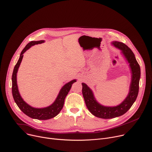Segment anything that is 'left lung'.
Wrapping results in <instances>:
<instances>
[{
	"label": "left lung",
	"mask_w": 152,
	"mask_h": 152,
	"mask_svg": "<svg viewBox=\"0 0 152 152\" xmlns=\"http://www.w3.org/2000/svg\"><path fill=\"white\" fill-rule=\"evenodd\" d=\"M112 44L121 50L122 54L129 64L131 82L129 91L126 99L116 106H104L96 101L91 89L85 83H82V94L87 108L94 116L102 119H112L125 114L136 101L139 91L141 69L133 51L126 44L113 41Z\"/></svg>",
	"instance_id": "left-lung-1"
}]
</instances>
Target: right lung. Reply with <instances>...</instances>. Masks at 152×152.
Listing matches in <instances>:
<instances>
[{
  "label": "right lung",
  "instance_id": "right-lung-1",
  "mask_svg": "<svg viewBox=\"0 0 152 152\" xmlns=\"http://www.w3.org/2000/svg\"><path fill=\"white\" fill-rule=\"evenodd\" d=\"M44 42L45 41L44 40L31 41V42L25 46L20 54L19 59L15 68H14L12 75V94L14 100H15V102L16 103L18 107L20 109L21 111L26 115L33 119L39 120H47L51 119L57 116L60 113L61 110L63 108L65 97L68 94V92L70 91L73 84L74 82H76V79H73L65 84L61 88L56 99H55L54 102L47 107L34 108L30 106L23 101L19 93L18 86L17 84V73L23 56V54L32 46L36 44L44 43Z\"/></svg>",
  "mask_w": 152,
  "mask_h": 152
}]
</instances>
